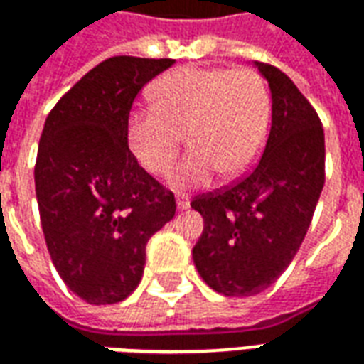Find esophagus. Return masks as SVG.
Here are the masks:
<instances>
[{"mask_svg":"<svg viewBox=\"0 0 364 364\" xmlns=\"http://www.w3.org/2000/svg\"><path fill=\"white\" fill-rule=\"evenodd\" d=\"M177 208H179V210H187V208H189L191 206V198H189V195H185V193H177Z\"/></svg>","mask_w":364,"mask_h":364,"instance_id":"1","label":"esophagus"}]
</instances>
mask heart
Returning <instances> with one entry per match:
<instances>
[{"instance_id": "obj_1", "label": "heart", "mask_w": 364, "mask_h": 364, "mask_svg": "<svg viewBox=\"0 0 364 364\" xmlns=\"http://www.w3.org/2000/svg\"><path fill=\"white\" fill-rule=\"evenodd\" d=\"M151 99L154 107L128 114V148L144 169L161 173L177 154L183 132L191 148L167 173L173 187L206 185L218 171L240 177L259 159L271 99L250 68H177L159 77Z\"/></svg>"}]
</instances>
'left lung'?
I'll return each instance as SVG.
<instances>
[{"label": "left lung", "mask_w": 364, "mask_h": 364, "mask_svg": "<svg viewBox=\"0 0 364 364\" xmlns=\"http://www.w3.org/2000/svg\"><path fill=\"white\" fill-rule=\"evenodd\" d=\"M271 90V130L250 175L197 197L205 230L193 247L203 281L224 296L269 289L294 259L326 181L320 117L289 75L255 62Z\"/></svg>", "instance_id": "8db88e82"}]
</instances>
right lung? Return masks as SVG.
I'll return each instance as SVG.
<instances>
[{"instance_id": "1", "label": "right lung", "mask_w": 364, "mask_h": 364, "mask_svg": "<svg viewBox=\"0 0 364 364\" xmlns=\"http://www.w3.org/2000/svg\"><path fill=\"white\" fill-rule=\"evenodd\" d=\"M171 58L114 56L83 75L44 122L35 187L52 263L74 294L114 304L138 287L146 244L175 216V197L128 150L138 91Z\"/></svg>"}]
</instances>
